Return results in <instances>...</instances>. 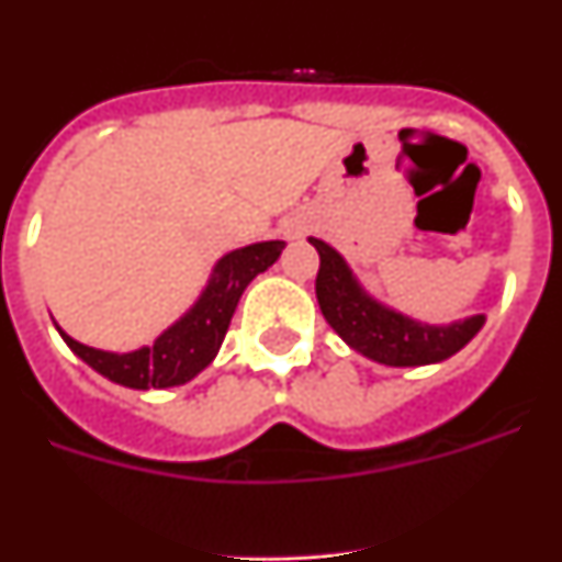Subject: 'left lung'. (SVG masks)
Instances as JSON below:
<instances>
[{
  "instance_id": "obj_1",
  "label": "left lung",
  "mask_w": 562,
  "mask_h": 562,
  "mask_svg": "<svg viewBox=\"0 0 562 562\" xmlns=\"http://www.w3.org/2000/svg\"><path fill=\"white\" fill-rule=\"evenodd\" d=\"M321 256L315 295L326 324L369 360L396 369L430 366L461 351L481 331L486 317L473 315L453 324L434 326L402 315L362 290L346 258L321 238H310Z\"/></svg>"
}]
</instances>
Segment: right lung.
Listing matches in <instances>:
<instances>
[{
  "label": "right lung",
  "mask_w": 562,
  "mask_h": 562,
  "mask_svg": "<svg viewBox=\"0 0 562 562\" xmlns=\"http://www.w3.org/2000/svg\"><path fill=\"white\" fill-rule=\"evenodd\" d=\"M281 250H284V241L276 238V241H256V245L238 247V250L222 256L213 267L211 278H207V286L196 297V304L177 324L168 326L154 340V346L114 355V351L83 346V342L72 340L64 329H58V326L56 329L87 366H92L98 374L117 382V385L137 391L186 385L188 380H193L202 369L211 366L222 340H225L241 292L247 290V284L258 272L276 265Z\"/></svg>",
  "instance_id": "right-lung-1"
}]
</instances>
